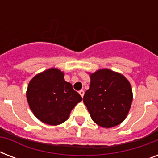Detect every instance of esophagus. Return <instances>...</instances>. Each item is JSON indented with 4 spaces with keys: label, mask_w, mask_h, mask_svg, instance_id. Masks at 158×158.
Listing matches in <instances>:
<instances>
[{
    "label": "esophagus",
    "mask_w": 158,
    "mask_h": 158,
    "mask_svg": "<svg viewBox=\"0 0 158 158\" xmlns=\"http://www.w3.org/2000/svg\"><path fill=\"white\" fill-rule=\"evenodd\" d=\"M79 94L81 95L82 98H83V97H84V90H80V91H79Z\"/></svg>",
    "instance_id": "esophagus-1"
}]
</instances>
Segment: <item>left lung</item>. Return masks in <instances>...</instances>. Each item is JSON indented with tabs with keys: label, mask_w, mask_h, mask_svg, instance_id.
Returning <instances> with one entry per match:
<instances>
[{
	"label": "left lung",
	"mask_w": 158,
	"mask_h": 158,
	"mask_svg": "<svg viewBox=\"0 0 158 158\" xmlns=\"http://www.w3.org/2000/svg\"><path fill=\"white\" fill-rule=\"evenodd\" d=\"M89 76L90 87L83 101L92 120L103 128L120 125L127 116L133 101L129 80L109 69H98Z\"/></svg>",
	"instance_id": "obj_1"
}]
</instances>
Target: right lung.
I'll list each match as a JSON object with an SVG mask.
<instances>
[{
	"label": "right lung",
	"instance_id": "right-lung-1",
	"mask_svg": "<svg viewBox=\"0 0 158 158\" xmlns=\"http://www.w3.org/2000/svg\"><path fill=\"white\" fill-rule=\"evenodd\" d=\"M64 72L50 68L36 74L26 91L28 106L42 122L58 125L68 120L82 97L64 79Z\"/></svg>",
	"mask_w": 158,
	"mask_h": 158
}]
</instances>
